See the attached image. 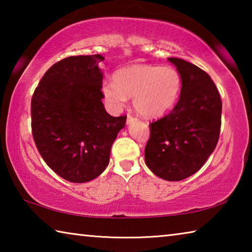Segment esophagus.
I'll return each instance as SVG.
<instances>
[{
	"mask_svg": "<svg viewBox=\"0 0 252 252\" xmlns=\"http://www.w3.org/2000/svg\"><path fill=\"white\" fill-rule=\"evenodd\" d=\"M136 120V118H134V116H132V114L127 113V117H126V123H132L133 121Z\"/></svg>",
	"mask_w": 252,
	"mask_h": 252,
	"instance_id": "obj_1",
	"label": "esophagus"
}]
</instances>
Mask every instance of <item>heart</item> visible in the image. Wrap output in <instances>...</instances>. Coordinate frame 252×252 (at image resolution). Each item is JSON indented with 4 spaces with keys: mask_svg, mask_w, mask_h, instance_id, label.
<instances>
[{
    "mask_svg": "<svg viewBox=\"0 0 252 252\" xmlns=\"http://www.w3.org/2000/svg\"><path fill=\"white\" fill-rule=\"evenodd\" d=\"M181 84V75L174 67L133 64L118 70L114 83H105L102 93L114 109L122 108L126 97H133L134 109L140 116L158 118L171 109Z\"/></svg>",
    "mask_w": 252,
    "mask_h": 252,
    "instance_id": "b5f03b06",
    "label": "heart"
}]
</instances>
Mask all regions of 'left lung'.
I'll use <instances>...</instances> for the list:
<instances>
[{
    "instance_id": "left-lung-1",
    "label": "left lung",
    "mask_w": 252,
    "mask_h": 252,
    "mask_svg": "<svg viewBox=\"0 0 252 252\" xmlns=\"http://www.w3.org/2000/svg\"><path fill=\"white\" fill-rule=\"evenodd\" d=\"M181 75L178 103L150 123L144 158L156 176L180 181L202 167L218 143L222 102L210 75L192 63L169 58Z\"/></svg>"
}]
</instances>
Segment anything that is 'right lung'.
<instances>
[{
    "instance_id": "obj_1",
    "label": "right lung",
    "mask_w": 252,
    "mask_h": 252,
    "mask_svg": "<svg viewBox=\"0 0 252 252\" xmlns=\"http://www.w3.org/2000/svg\"><path fill=\"white\" fill-rule=\"evenodd\" d=\"M101 54L61 60L34 90L31 126L45 163L65 180L83 183L104 171L126 116L111 117L102 99Z\"/></svg>"
}]
</instances>
